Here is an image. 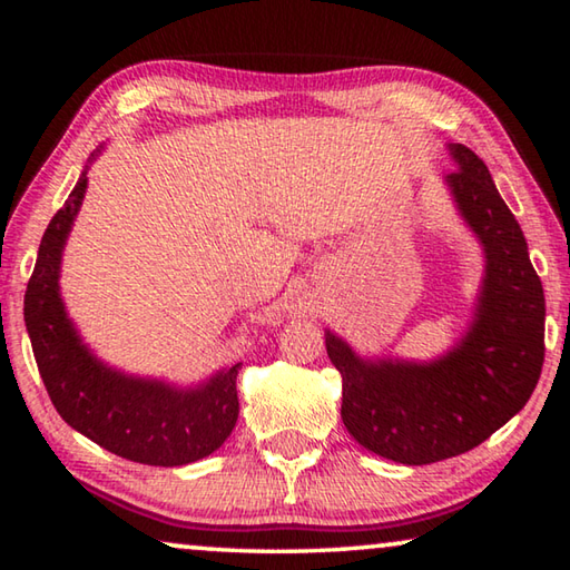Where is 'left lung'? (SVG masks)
Instances as JSON below:
<instances>
[{
  "label": "left lung",
  "instance_id": "8db88e82",
  "mask_svg": "<svg viewBox=\"0 0 570 570\" xmlns=\"http://www.w3.org/2000/svg\"><path fill=\"white\" fill-rule=\"evenodd\" d=\"M452 158V196L488 258L465 340L432 364L364 362L326 332V354L342 374L344 428L362 448L402 465L478 448L525 407L546 356V296L523 230L485 163L460 142Z\"/></svg>",
  "mask_w": 570,
  "mask_h": 570
}]
</instances>
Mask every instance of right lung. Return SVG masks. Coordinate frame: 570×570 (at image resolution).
<instances>
[{
    "instance_id": "1",
    "label": "right lung",
    "mask_w": 570,
    "mask_h": 570,
    "mask_svg": "<svg viewBox=\"0 0 570 570\" xmlns=\"http://www.w3.org/2000/svg\"><path fill=\"white\" fill-rule=\"evenodd\" d=\"M88 176L47 226L24 294V324L37 370L60 417L100 448L142 465L176 468L224 445L238 420L236 374L240 364L218 372L198 390L125 377L100 364L67 320L60 286V256Z\"/></svg>"
}]
</instances>
